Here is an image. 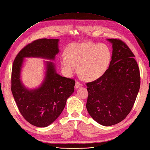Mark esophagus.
I'll return each mask as SVG.
<instances>
[{"mask_svg": "<svg viewBox=\"0 0 150 150\" xmlns=\"http://www.w3.org/2000/svg\"><path fill=\"white\" fill-rule=\"evenodd\" d=\"M81 86H82V84L79 83L78 81H76V84H75V88L77 89V88H79Z\"/></svg>", "mask_w": 150, "mask_h": 150, "instance_id": "34e87169", "label": "esophagus"}]
</instances>
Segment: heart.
Here are the masks:
<instances>
[{
  "label": "heart",
  "instance_id": "heart-1",
  "mask_svg": "<svg viewBox=\"0 0 150 150\" xmlns=\"http://www.w3.org/2000/svg\"><path fill=\"white\" fill-rule=\"evenodd\" d=\"M112 54L105 44L91 42L74 43L71 45L60 60L62 71L67 76H71L78 70L89 81L102 77L110 66Z\"/></svg>",
  "mask_w": 150,
  "mask_h": 150
}]
</instances>
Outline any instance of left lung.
<instances>
[{
	"mask_svg": "<svg viewBox=\"0 0 150 150\" xmlns=\"http://www.w3.org/2000/svg\"><path fill=\"white\" fill-rule=\"evenodd\" d=\"M112 60L106 72L87 83L86 108L97 122L110 126L131 112L140 88L139 69L135 55L122 40L111 38Z\"/></svg>",
	"mask_w": 150,
	"mask_h": 150,
	"instance_id": "left-lung-1",
	"label": "left lung"
}]
</instances>
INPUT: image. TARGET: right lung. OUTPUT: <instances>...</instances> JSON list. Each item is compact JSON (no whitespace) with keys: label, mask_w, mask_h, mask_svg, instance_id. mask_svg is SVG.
Masks as SVG:
<instances>
[{"label":"right lung","mask_w":150,"mask_h":150,"mask_svg":"<svg viewBox=\"0 0 150 150\" xmlns=\"http://www.w3.org/2000/svg\"><path fill=\"white\" fill-rule=\"evenodd\" d=\"M59 39L42 38L28 44L16 55L11 74V91L23 117L31 124L47 127L60 115L67 98L74 91L75 81L60 76L53 62H47L45 78L40 88L28 90L20 79L24 58L54 60L59 53Z\"/></svg>","instance_id":"add662e5"}]
</instances>
